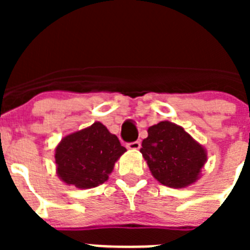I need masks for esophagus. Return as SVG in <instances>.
Instances as JSON below:
<instances>
[{
  "label": "esophagus",
  "instance_id": "esophagus-1",
  "mask_svg": "<svg viewBox=\"0 0 250 250\" xmlns=\"http://www.w3.org/2000/svg\"><path fill=\"white\" fill-rule=\"evenodd\" d=\"M126 147L130 150L140 149V141H132V143H127Z\"/></svg>",
  "mask_w": 250,
  "mask_h": 250
}]
</instances>
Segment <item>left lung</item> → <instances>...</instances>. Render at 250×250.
I'll return each instance as SVG.
<instances>
[{"label":"left lung","instance_id":"left-lung-1","mask_svg":"<svg viewBox=\"0 0 250 250\" xmlns=\"http://www.w3.org/2000/svg\"><path fill=\"white\" fill-rule=\"evenodd\" d=\"M147 134L140 151L154 178L170 188H184L195 182L207 161L204 147L169 121L149 127Z\"/></svg>","mask_w":250,"mask_h":250}]
</instances>
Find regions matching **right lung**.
Returning a JSON list of instances; mask_svg holds the SVG:
<instances>
[{
	"label": "right lung",
	"instance_id": "right-lung-1",
	"mask_svg": "<svg viewBox=\"0 0 250 250\" xmlns=\"http://www.w3.org/2000/svg\"><path fill=\"white\" fill-rule=\"evenodd\" d=\"M125 151L118 136L94 123L61 140L55 154L57 173L66 184L81 189L98 187L107 180L115 161Z\"/></svg>",
	"mask_w": 250,
	"mask_h": 250
}]
</instances>
